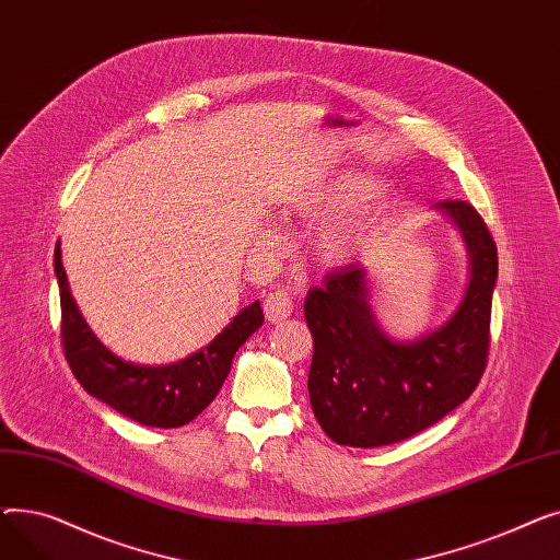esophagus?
Segmentation results:
<instances>
[{
    "mask_svg": "<svg viewBox=\"0 0 560 560\" xmlns=\"http://www.w3.org/2000/svg\"><path fill=\"white\" fill-rule=\"evenodd\" d=\"M262 311H265V317H268L270 322H283L292 313V300L288 292L272 290V292H268V298H265V302H262Z\"/></svg>",
    "mask_w": 560,
    "mask_h": 560,
    "instance_id": "34e87169",
    "label": "esophagus"
}]
</instances>
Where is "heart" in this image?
Segmentation results:
<instances>
[{
    "label": "heart",
    "instance_id": "obj_1",
    "mask_svg": "<svg viewBox=\"0 0 560 560\" xmlns=\"http://www.w3.org/2000/svg\"><path fill=\"white\" fill-rule=\"evenodd\" d=\"M376 195V184L363 174L347 172L338 179L311 188L300 197V203L308 211L315 209H325V206H361L370 201ZM361 224L354 220H342L336 222L319 241V252L327 260L340 262L347 260L349 256H354L357 249L361 247Z\"/></svg>",
    "mask_w": 560,
    "mask_h": 560
}]
</instances>
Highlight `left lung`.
Listing matches in <instances>:
<instances>
[{"label": "left lung", "mask_w": 560, "mask_h": 560, "mask_svg": "<svg viewBox=\"0 0 560 560\" xmlns=\"http://www.w3.org/2000/svg\"><path fill=\"white\" fill-rule=\"evenodd\" d=\"M460 231L469 279L456 313L418 340L381 331L361 262L336 268L311 288L304 315L313 336L308 395L313 413L338 445L381 447L416 435L479 386L490 347L497 245L472 203H435Z\"/></svg>", "instance_id": "8db88e82"}]
</instances>
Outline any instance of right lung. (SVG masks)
<instances>
[{"label":"right lung","instance_id":"1","mask_svg":"<svg viewBox=\"0 0 560 560\" xmlns=\"http://www.w3.org/2000/svg\"><path fill=\"white\" fill-rule=\"evenodd\" d=\"M54 272L61 292V342L72 374L88 395L144 427L176 429L192 422L220 393L235 351L262 325L260 304L254 302L188 359L156 368L133 365L110 354L85 325L70 292L58 245Z\"/></svg>","mask_w":560,"mask_h":560}]
</instances>
